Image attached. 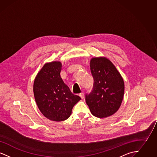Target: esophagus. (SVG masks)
Segmentation results:
<instances>
[{"label": "esophagus", "instance_id": "34e87169", "mask_svg": "<svg viewBox=\"0 0 157 157\" xmlns=\"http://www.w3.org/2000/svg\"><path fill=\"white\" fill-rule=\"evenodd\" d=\"M79 97L81 98L82 99L84 98V94H83V93H80V94H79Z\"/></svg>", "mask_w": 157, "mask_h": 157}]
</instances>
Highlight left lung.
I'll use <instances>...</instances> for the list:
<instances>
[{"instance_id": "left-lung-1", "label": "left lung", "mask_w": 157, "mask_h": 157, "mask_svg": "<svg viewBox=\"0 0 157 157\" xmlns=\"http://www.w3.org/2000/svg\"><path fill=\"white\" fill-rule=\"evenodd\" d=\"M90 69L94 87L90 94L86 95V103L94 116L100 118L111 116L119 109L123 100V78L112 62L106 57L92 58Z\"/></svg>"}]
</instances>
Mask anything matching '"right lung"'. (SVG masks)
Here are the masks:
<instances>
[{
	"instance_id": "1",
	"label": "right lung",
	"mask_w": 157,
	"mask_h": 157,
	"mask_svg": "<svg viewBox=\"0 0 157 157\" xmlns=\"http://www.w3.org/2000/svg\"><path fill=\"white\" fill-rule=\"evenodd\" d=\"M60 61L46 63L33 83V94L37 107L45 117L53 121L67 120L81 98L73 94L60 77Z\"/></svg>"
}]
</instances>
